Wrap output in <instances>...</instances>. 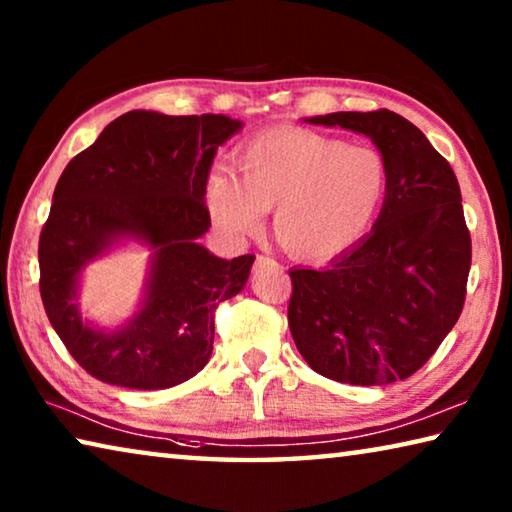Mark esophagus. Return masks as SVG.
<instances>
[{"instance_id":"obj_1","label":"esophagus","mask_w":512,"mask_h":512,"mask_svg":"<svg viewBox=\"0 0 512 512\" xmlns=\"http://www.w3.org/2000/svg\"><path fill=\"white\" fill-rule=\"evenodd\" d=\"M255 264H257V266H266V264H275V259H273V257H268V255H257V259H255Z\"/></svg>"}]
</instances>
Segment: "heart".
<instances>
[{"instance_id":"b5f03b06","label":"heart","mask_w":512,"mask_h":512,"mask_svg":"<svg viewBox=\"0 0 512 512\" xmlns=\"http://www.w3.org/2000/svg\"><path fill=\"white\" fill-rule=\"evenodd\" d=\"M388 189L386 162L368 146H345L302 128L255 135L232 153V176L207 178V210L232 239L253 235L273 210L284 253L320 262L366 235Z\"/></svg>"}]
</instances>
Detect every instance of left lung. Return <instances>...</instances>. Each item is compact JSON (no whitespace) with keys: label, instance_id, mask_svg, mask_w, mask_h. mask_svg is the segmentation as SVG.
Masks as SVG:
<instances>
[{"label":"left lung","instance_id":"8db88e82","mask_svg":"<svg viewBox=\"0 0 512 512\" xmlns=\"http://www.w3.org/2000/svg\"><path fill=\"white\" fill-rule=\"evenodd\" d=\"M307 121L368 135L386 162L388 189L366 239L320 271H289L291 336L327 379H406L431 359L465 305L472 239L456 173L418 126L386 108Z\"/></svg>","mask_w":512,"mask_h":512}]
</instances>
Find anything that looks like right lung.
I'll return each instance as SVG.
<instances>
[{
    "label": "right lung",
    "mask_w": 512,
    "mask_h": 512,
    "mask_svg": "<svg viewBox=\"0 0 512 512\" xmlns=\"http://www.w3.org/2000/svg\"><path fill=\"white\" fill-rule=\"evenodd\" d=\"M241 128L225 115L131 110L69 160L42 225L40 296L67 352L94 379L160 391L210 361L214 311L244 289L255 255L219 259L198 244L210 230L205 187L216 149ZM156 248L141 314L106 335L73 305L82 266L112 240Z\"/></svg>",
    "instance_id": "add662e5"
}]
</instances>
